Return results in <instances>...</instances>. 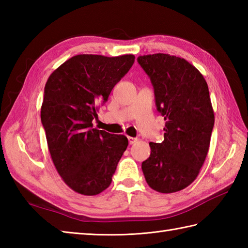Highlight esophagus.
Segmentation results:
<instances>
[{
  "instance_id": "esophagus-1",
  "label": "esophagus",
  "mask_w": 248,
  "mask_h": 248,
  "mask_svg": "<svg viewBox=\"0 0 248 248\" xmlns=\"http://www.w3.org/2000/svg\"><path fill=\"white\" fill-rule=\"evenodd\" d=\"M128 140H129V144L130 145H133L134 143L138 141V139H134V138H131V136H128Z\"/></svg>"
}]
</instances>
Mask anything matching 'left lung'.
<instances>
[{
	"label": "left lung",
	"mask_w": 248,
	"mask_h": 248,
	"mask_svg": "<svg viewBox=\"0 0 248 248\" xmlns=\"http://www.w3.org/2000/svg\"><path fill=\"white\" fill-rule=\"evenodd\" d=\"M155 88L156 108L164 116V140L149 143L150 156L141 163L148 186L170 194L188 186L207 157L214 125L208 84L181 57L155 53L138 57Z\"/></svg>",
	"instance_id": "left-lung-1"
}]
</instances>
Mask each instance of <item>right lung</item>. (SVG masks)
Returning <instances> with one entry per match:
<instances>
[{"label":"right lung","mask_w":248,"mask_h":248,"mask_svg":"<svg viewBox=\"0 0 248 248\" xmlns=\"http://www.w3.org/2000/svg\"><path fill=\"white\" fill-rule=\"evenodd\" d=\"M135 56L78 54L51 73L41 123L51 159L73 191L93 196L107 189L128 147L124 135L93 129L100 104L132 67Z\"/></svg>","instance_id":"obj_1"}]
</instances>
